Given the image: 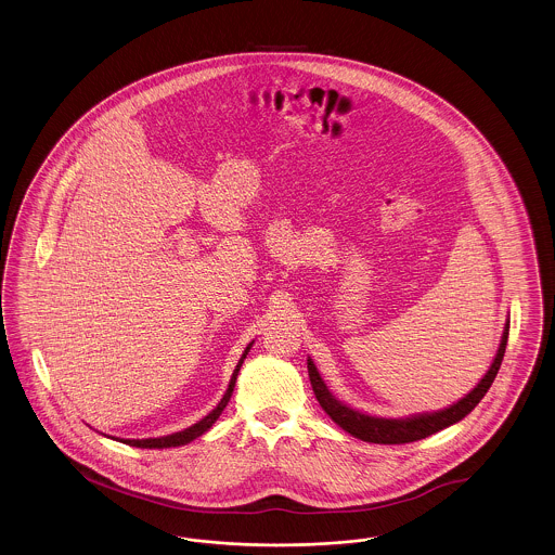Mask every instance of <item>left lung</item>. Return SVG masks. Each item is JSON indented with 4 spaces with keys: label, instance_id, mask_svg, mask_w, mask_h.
Returning a JSON list of instances; mask_svg holds the SVG:
<instances>
[{
    "label": "left lung",
    "instance_id": "obj_1",
    "mask_svg": "<svg viewBox=\"0 0 555 555\" xmlns=\"http://www.w3.org/2000/svg\"><path fill=\"white\" fill-rule=\"evenodd\" d=\"M508 331H511V322L506 324L504 334H502V343L498 349V356L493 359L488 374L483 379L466 395L465 399L459 400L456 404H450L448 409L436 411V413H423L415 417H406V420H384V417H370L363 415L359 411H353L351 406L338 402L333 395L328 392L324 379L318 374L313 361L308 359V374H310L311 388L313 395L320 402V406L326 411V415H331L336 425H340L345 431H349L351 436H356L363 442L372 443H409L423 440L436 431H440L443 427L452 425V423L461 422L466 417L477 404L479 400L488 395L489 386L493 384V379L498 376V370L502 365V359L506 353V343H508Z\"/></svg>",
    "mask_w": 555,
    "mask_h": 555
}]
</instances>
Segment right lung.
Listing matches in <instances>:
<instances>
[{
	"label": "right lung",
	"mask_w": 555,
	"mask_h": 555,
	"mask_svg": "<svg viewBox=\"0 0 555 555\" xmlns=\"http://www.w3.org/2000/svg\"><path fill=\"white\" fill-rule=\"evenodd\" d=\"M251 347V345H249ZM249 347L245 349L244 356L240 359V363H237V367H235V372H233V376H231V382H229V388H227V392H224V397H222L221 402L217 404V409H212L202 422L194 423L192 427H188V429H183V431H178V434H171V436H165V438H149V440H121L124 443H128V446H135V448H176V446H183V443H190L192 440H196L199 438L204 431H208L210 427H212V423L217 422L219 417H221L222 409L227 406V402L231 399V395H233V388H235V379H237V374H240V367H242V363H244L245 356H247V351H249Z\"/></svg>",
	"instance_id": "right-lung-1"
}]
</instances>
